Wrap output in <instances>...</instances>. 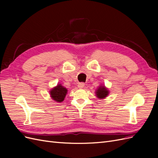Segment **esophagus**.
Listing matches in <instances>:
<instances>
[{"mask_svg":"<svg viewBox=\"0 0 158 158\" xmlns=\"http://www.w3.org/2000/svg\"><path fill=\"white\" fill-rule=\"evenodd\" d=\"M84 83H79L78 84V87L79 88H83L84 87Z\"/></svg>","mask_w":158,"mask_h":158,"instance_id":"esophagus-1","label":"esophagus"}]
</instances>
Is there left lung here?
Returning a JSON list of instances; mask_svg holds the SVG:
<instances>
[{"instance_id": "obj_1", "label": "left lung", "mask_w": 158, "mask_h": 158, "mask_svg": "<svg viewBox=\"0 0 158 158\" xmlns=\"http://www.w3.org/2000/svg\"><path fill=\"white\" fill-rule=\"evenodd\" d=\"M109 93V92L107 89V88H106V87L105 86V85H99V87H98L96 92H95L96 97L102 99L106 98L108 95Z\"/></svg>"}]
</instances>
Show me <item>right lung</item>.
<instances>
[{
	"instance_id": "obj_1",
	"label": "right lung",
	"mask_w": 158,
	"mask_h": 158,
	"mask_svg": "<svg viewBox=\"0 0 158 158\" xmlns=\"http://www.w3.org/2000/svg\"><path fill=\"white\" fill-rule=\"evenodd\" d=\"M67 89L59 84L56 86L51 89L50 91V95L51 98L56 102L60 103L64 101L66 95L67 94Z\"/></svg>"
}]
</instances>
